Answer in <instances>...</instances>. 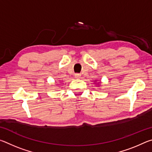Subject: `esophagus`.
Wrapping results in <instances>:
<instances>
[{"mask_svg":"<svg viewBox=\"0 0 152 152\" xmlns=\"http://www.w3.org/2000/svg\"><path fill=\"white\" fill-rule=\"evenodd\" d=\"M80 77H81V75L80 74H75V78H76V79H79V78H80Z\"/></svg>","mask_w":152,"mask_h":152,"instance_id":"obj_1","label":"esophagus"}]
</instances>
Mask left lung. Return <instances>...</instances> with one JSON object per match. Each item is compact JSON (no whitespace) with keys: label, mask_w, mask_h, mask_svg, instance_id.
<instances>
[{"label":"left lung","mask_w":152,"mask_h":152,"mask_svg":"<svg viewBox=\"0 0 152 152\" xmlns=\"http://www.w3.org/2000/svg\"><path fill=\"white\" fill-rule=\"evenodd\" d=\"M96 80H94V82H96ZM98 84H99V83H98Z\"/></svg>","instance_id":"obj_1"}]
</instances>
